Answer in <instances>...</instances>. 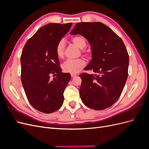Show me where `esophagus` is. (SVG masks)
Instances as JSON below:
<instances>
[{
  "label": "esophagus",
  "instance_id": "obj_1",
  "mask_svg": "<svg viewBox=\"0 0 149 149\" xmlns=\"http://www.w3.org/2000/svg\"><path fill=\"white\" fill-rule=\"evenodd\" d=\"M76 76V74H74V73H71V78H74V77H75Z\"/></svg>",
  "mask_w": 149,
  "mask_h": 149
}]
</instances>
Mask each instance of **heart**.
<instances>
[{"label":"heart","mask_w":149,"mask_h":149,"mask_svg":"<svg viewBox=\"0 0 149 149\" xmlns=\"http://www.w3.org/2000/svg\"><path fill=\"white\" fill-rule=\"evenodd\" d=\"M71 41L81 49H83L86 46V41L85 38L81 35L74 36L71 38ZM65 49V41L64 39H61L58 42L55 48L56 54L58 58H61L63 57ZM85 65L86 63L83 59H80V58L76 60L68 59L63 63L62 69L66 73H77L83 68Z\"/></svg>","instance_id":"heart-1"}]
</instances>
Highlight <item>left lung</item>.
Returning a JSON list of instances; mask_svg holds the SVG:
<instances>
[{"instance_id": "obj_1", "label": "left lung", "mask_w": 149, "mask_h": 149, "mask_svg": "<svg viewBox=\"0 0 149 149\" xmlns=\"http://www.w3.org/2000/svg\"><path fill=\"white\" fill-rule=\"evenodd\" d=\"M86 38L91 46L92 59L83 73L79 89L84 104L95 110H103L118 100L128 76L129 58L122 39L101 22H79L70 33Z\"/></svg>"}]
</instances>
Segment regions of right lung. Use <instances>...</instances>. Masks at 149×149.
<instances>
[{"label":"right lung","instance_id":"1","mask_svg":"<svg viewBox=\"0 0 149 149\" xmlns=\"http://www.w3.org/2000/svg\"><path fill=\"white\" fill-rule=\"evenodd\" d=\"M71 25L43 26L26 42L22 52L21 80L26 97L33 107L44 113L57 111L63 103V93L71 75L61 72L55 48Z\"/></svg>","mask_w":149,"mask_h":149}]
</instances>
